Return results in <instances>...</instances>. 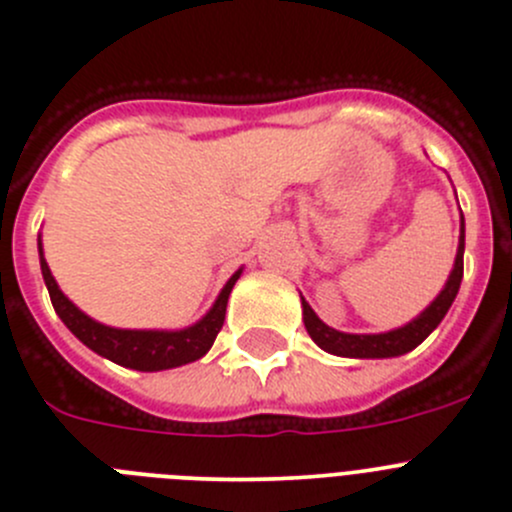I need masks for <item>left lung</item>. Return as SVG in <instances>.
Masks as SVG:
<instances>
[{
  "label": "left lung",
  "mask_w": 512,
  "mask_h": 512,
  "mask_svg": "<svg viewBox=\"0 0 512 512\" xmlns=\"http://www.w3.org/2000/svg\"><path fill=\"white\" fill-rule=\"evenodd\" d=\"M463 255H465V217L460 212V237H458V255H455V265L450 270L448 282L440 290V295L420 312L418 317L403 327H395L388 332H375V335H355V332H340L335 327L325 325L320 317L315 315L307 300L302 297V322H305L307 335L315 340L317 347L337 357H360V360H380V357H400L405 352L415 350L435 327L443 322L448 315L450 305H453L455 295L463 282Z\"/></svg>",
  "instance_id": "left-lung-1"
}]
</instances>
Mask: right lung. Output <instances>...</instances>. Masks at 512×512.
Instances as JSON below:
<instances>
[{
	"label": "right lung",
	"mask_w": 512,
	"mask_h": 512,
	"mask_svg": "<svg viewBox=\"0 0 512 512\" xmlns=\"http://www.w3.org/2000/svg\"><path fill=\"white\" fill-rule=\"evenodd\" d=\"M37 247L39 267H42L44 285H47L49 297H52L54 312H57L59 320L69 327V332H72L79 342H84L89 350L97 352V355L107 357V360L117 362V365L122 367H132V370L142 372L172 370V367L187 365V362H195L200 360L202 355H207V350H210L212 342H215L217 332L222 330V322H225V310L232 287H235V282L240 280L242 275L240 267V270L227 280V285L222 287L215 305H212L195 325L182 327V330H122V327L102 325V322L92 320L87 312L79 310V307L59 290L57 280H54L47 260H44L42 235L37 237Z\"/></svg>",
	"instance_id": "obj_1"
}]
</instances>
